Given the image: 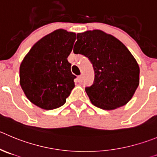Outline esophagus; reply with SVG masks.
Segmentation results:
<instances>
[{"label":"esophagus","instance_id":"esophagus-1","mask_svg":"<svg viewBox=\"0 0 157 157\" xmlns=\"http://www.w3.org/2000/svg\"><path fill=\"white\" fill-rule=\"evenodd\" d=\"M78 82H82L83 80V76L82 75L78 76Z\"/></svg>","mask_w":157,"mask_h":157}]
</instances>
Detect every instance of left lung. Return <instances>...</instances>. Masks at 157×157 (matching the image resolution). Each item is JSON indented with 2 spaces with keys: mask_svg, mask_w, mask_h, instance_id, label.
<instances>
[{
  "mask_svg": "<svg viewBox=\"0 0 157 157\" xmlns=\"http://www.w3.org/2000/svg\"><path fill=\"white\" fill-rule=\"evenodd\" d=\"M73 51L93 65L95 80L86 92L95 106L113 110L129 102L140 84V67L123 43L101 30L86 31L77 34Z\"/></svg>",
  "mask_w": 157,
  "mask_h": 157,
  "instance_id": "8db88e82",
  "label": "left lung"
}]
</instances>
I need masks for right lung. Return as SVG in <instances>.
I'll return each mask as SVG.
<instances>
[{
  "label": "right lung",
  "mask_w": 157,
  "mask_h": 157,
  "mask_svg": "<svg viewBox=\"0 0 157 157\" xmlns=\"http://www.w3.org/2000/svg\"><path fill=\"white\" fill-rule=\"evenodd\" d=\"M75 39V33L55 30L37 41L21 63V87L39 108H59L75 87V75L67 59Z\"/></svg>",
  "instance_id": "add662e5"
}]
</instances>
